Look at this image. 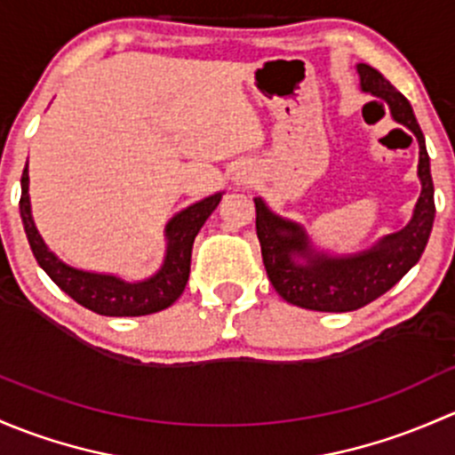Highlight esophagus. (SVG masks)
Listing matches in <instances>:
<instances>
[{
    "mask_svg": "<svg viewBox=\"0 0 455 455\" xmlns=\"http://www.w3.org/2000/svg\"><path fill=\"white\" fill-rule=\"evenodd\" d=\"M234 180H236L238 184H250V175H247V172H238V175L234 177Z\"/></svg>",
    "mask_w": 455,
    "mask_h": 455,
    "instance_id": "1",
    "label": "esophagus"
}]
</instances>
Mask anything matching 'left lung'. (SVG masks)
<instances>
[{"label": "left lung", "mask_w": 455, "mask_h": 455, "mask_svg": "<svg viewBox=\"0 0 455 455\" xmlns=\"http://www.w3.org/2000/svg\"><path fill=\"white\" fill-rule=\"evenodd\" d=\"M357 72L363 92L387 102L392 118L419 140V177L423 188L411 221L401 232L383 236L370 250L350 256L315 251L302 226L271 212L260 196L254 199L256 234L271 284L289 304L311 311H357L395 287L425 251L436 214L429 156L410 100L370 65L359 63Z\"/></svg>", "instance_id": "1"}]
</instances>
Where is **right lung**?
<instances>
[{
	"label": "right lung",
	"instance_id": "right-lung-1",
	"mask_svg": "<svg viewBox=\"0 0 455 455\" xmlns=\"http://www.w3.org/2000/svg\"><path fill=\"white\" fill-rule=\"evenodd\" d=\"M28 181L30 180H28L26 164L21 175L19 212H21L23 229H26L28 243H30V250L39 267L54 280L60 291L76 299L81 307L98 313V315L109 317H138L157 313L171 307L184 293L190 275L195 236L223 196V193L210 195L177 212L166 226V256H164L157 274H153L147 280H140V283H126L118 275L92 274V271L65 265L59 256H54L48 250L39 229L35 228V221H32Z\"/></svg>",
	"mask_w": 455,
	"mask_h": 455
}]
</instances>
